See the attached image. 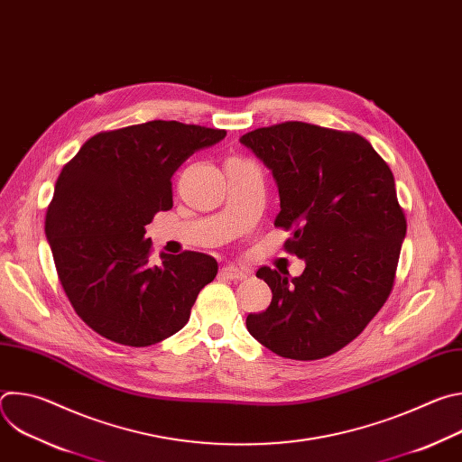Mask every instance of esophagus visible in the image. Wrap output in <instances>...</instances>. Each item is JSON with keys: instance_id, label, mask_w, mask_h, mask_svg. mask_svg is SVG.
Masks as SVG:
<instances>
[{"instance_id": "34e87169", "label": "esophagus", "mask_w": 462, "mask_h": 462, "mask_svg": "<svg viewBox=\"0 0 462 462\" xmlns=\"http://www.w3.org/2000/svg\"><path fill=\"white\" fill-rule=\"evenodd\" d=\"M248 271L243 267H236V265H226L221 269V276L225 280H232V282H239V280H246L248 278Z\"/></svg>"}]
</instances>
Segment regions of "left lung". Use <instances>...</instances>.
<instances>
[{
  "label": "left lung",
  "mask_w": 462,
  "mask_h": 462,
  "mask_svg": "<svg viewBox=\"0 0 462 462\" xmlns=\"http://www.w3.org/2000/svg\"><path fill=\"white\" fill-rule=\"evenodd\" d=\"M280 189L285 250L305 259L298 278L261 267L273 301L246 316L273 353L319 360L353 342L391 294L406 216L387 162L353 131L307 122L257 127L241 137Z\"/></svg>",
  "instance_id": "left-lung-1"
}]
</instances>
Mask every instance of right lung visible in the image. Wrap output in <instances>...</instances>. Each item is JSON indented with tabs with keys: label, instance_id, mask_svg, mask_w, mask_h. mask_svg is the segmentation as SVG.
I'll list each match as a JSON object with an SVG mask.
<instances>
[{
	"label": "right lung",
	"instance_id": "obj_1",
	"mask_svg": "<svg viewBox=\"0 0 462 462\" xmlns=\"http://www.w3.org/2000/svg\"><path fill=\"white\" fill-rule=\"evenodd\" d=\"M226 135L152 120L91 137L63 166L47 207L45 236L75 312L100 337L153 346L186 325L217 261L203 252L152 255L146 225L173 205L171 175Z\"/></svg>",
	"mask_w": 462,
	"mask_h": 462
}]
</instances>
